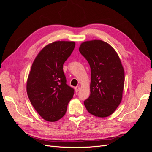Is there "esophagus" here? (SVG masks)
Wrapping results in <instances>:
<instances>
[{"instance_id": "esophagus-1", "label": "esophagus", "mask_w": 152, "mask_h": 152, "mask_svg": "<svg viewBox=\"0 0 152 152\" xmlns=\"http://www.w3.org/2000/svg\"><path fill=\"white\" fill-rule=\"evenodd\" d=\"M75 90L76 92H78L79 90H80V87L79 86H77L75 87Z\"/></svg>"}]
</instances>
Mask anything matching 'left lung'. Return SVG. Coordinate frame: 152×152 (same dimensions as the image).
<instances>
[{
  "label": "left lung",
  "instance_id": "8db88e82",
  "mask_svg": "<svg viewBox=\"0 0 152 152\" xmlns=\"http://www.w3.org/2000/svg\"><path fill=\"white\" fill-rule=\"evenodd\" d=\"M79 51L88 61L91 73V94L84 105L98 117L112 115L120 104L124 86V70L113 48L100 40L82 43Z\"/></svg>",
  "mask_w": 152,
  "mask_h": 152
}]
</instances>
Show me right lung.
I'll use <instances>...</instances> for the list:
<instances>
[{
  "label": "right lung",
  "mask_w": 152,
  "mask_h": 152,
  "mask_svg": "<svg viewBox=\"0 0 152 152\" xmlns=\"http://www.w3.org/2000/svg\"><path fill=\"white\" fill-rule=\"evenodd\" d=\"M74 42L57 41L46 45L32 64L26 84L28 98L44 120L55 122L66 113L74 89L66 84L63 64L70 56Z\"/></svg>",
  "instance_id": "obj_1"
}]
</instances>
